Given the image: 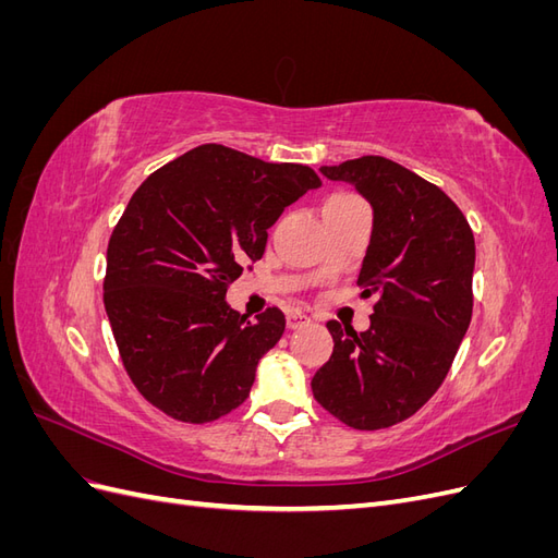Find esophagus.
Masks as SVG:
<instances>
[{"instance_id": "esophagus-1", "label": "esophagus", "mask_w": 558, "mask_h": 558, "mask_svg": "<svg viewBox=\"0 0 558 558\" xmlns=\"http://www.w3.org/2000/svg\"><path fill=\"white\" fill-rule=\"evenodd\" d=\"M310 320H312V318H310L305 312H300V310H293V312H289V316H286V324H289V328L307 326Z\"/></svg>"}]
</instances>
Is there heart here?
I'll use <instances>...</instances> for the list:
<instances>
[{"mask_svg":"<svg viewBox=\"0 0 558 558\" xmlns=\"http://www.w3.org/2000/svg\"><path fill=\"white\" fill-rule=\"evenodd\" d=\"M342 197H349V195H332L330 199H342Z\"/></svg>","mask_w":558,"mask_h":558,"instance_id":"b5f03b06","label":"heart"}]
</instances>
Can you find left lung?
I'll return each instance as SVG.
<instances>
[{
	"instance_id": "1",
	"label": "left lung",
	"mask_w": 558,
	"mask_h": 558,
	"mask_svg": "<svg viewBox=\"0 0 558 558\" xmlns=\"http://www.w3.org/2000/svg\"><path fill=\"white\" fill-rule=\"evenodd\" d=\"M320 174L373 207L359 286L377 305L363 332L328 320L335 349L312 391L342 424L379 430L424 408L449 373L472 316L475 238L437 185L393 160L363 156Z\"/></svg>"
}]
</instances>
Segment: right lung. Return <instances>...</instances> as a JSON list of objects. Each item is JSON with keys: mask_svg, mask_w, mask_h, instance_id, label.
Masks as SVG:
<instances>
[{"mask_svg": "<svg viewBox=\"0 0 558 558\" xmlns=\"http://www.w3.org/2000/svg\"><path fill=\"white\" fill-rule=\"evenodd\" d=\"M318 185L307 165L202 144L130 197L107 248L105 310L132 384L167 416L207 424L246 400L286 318L269 307L251 324L226 291Z\"/></svg>", "mask_w": 558, "mask_h": 558, "instance_id": "obj_1", "label": "right lung"}]
</instances>
